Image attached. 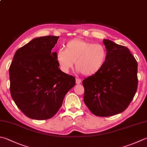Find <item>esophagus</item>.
<instances>
[{"label": "esophagus", "mask_w": 147, "mask_h": 147, "mask_svg": "<svg viewBox=\"0 0 147 147\" xmlns=\"http://www.w3.org/2000/svg\"><path fill=\"white\" fill-rule=\"evenodd\" d=\"M76 84H79L81 82V79H79V78H76Z\"/></svg>", "instance_id": "esophagus-1"}]
</instances>
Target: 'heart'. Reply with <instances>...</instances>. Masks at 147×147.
<instances>
[{
  "mask_svg": "<svg viewBox=\"0 0 147 147\" xmlns=\"http://www.w3.org/2000/svg\"><path fill=\"white\" fill-rule=\"evenodd\" d=\"M107 56V49L102 44L75 38L66 43L65 50H57L56 59L63 72L68 73L75 62L77 71L84 76H91L102 70Z\"/></svg>",
  "mask_w": 147,
  "mask_h": 147,
  "instance_id": "heart-1",
  "label": "heart"
}]
</instances>
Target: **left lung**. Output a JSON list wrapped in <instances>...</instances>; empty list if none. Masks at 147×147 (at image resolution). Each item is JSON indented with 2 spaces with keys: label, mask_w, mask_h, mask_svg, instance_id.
<instances>
[{
  "label": "left lung",
  "mask_w": 147,
  "mask_h": 147,
  "mask_svg": "<svg viewBox=\"0 0 147 147\" xmlns=\"http://www.w3.org/2000/svg\"><path fill=\"white\" fill-rule=\"evenodd\" d=\"M107 52L102 70L82 81L84 102L93 115L109 117L125 111L138 88V63L125 46L104 40Z\"/></svg>",
  "instance_id": "obj_1"
}]
</instances>
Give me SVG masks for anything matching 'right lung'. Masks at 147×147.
Wrapping results in <instances>:
<instances>
[{
  "label": "right lung",
  "mask_w": 147,
  "mask_h": 147,
  "mask_svg": "<svg viewBox=\"0 0 147 147\" xmlns=\"http://www.w3.org/2000/svg\"><path fill=\"white\" fill-rule=\"evenodd\" d=\"M59 36L34 38L18 49L9 69L10 92L24 114L34 120H47L61 107L76 79L60 70L52 49Z\"/></svg>",
  "instance_id": "add662e5"
}]
</instances>
